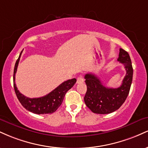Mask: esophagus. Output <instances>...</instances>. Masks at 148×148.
Listing matches in <instances>:
<instances>
[{
	"mask_svg": "<svg viewBox=\"0 0 148 148\" xmlns=\"http://www.w3.org/2000/svg\"><path fill=\"white\" fill-rule=\"evenodd\" d=\"M84 78H83L81 76H80L77 78V81H76V83H77V84H82V83H84Z\"/></svg>",
	"mask_w": 148,
	"mask_h": 148,
	"instance_id": "34e87169",
	"label": "esophagus"
}]
</instances>
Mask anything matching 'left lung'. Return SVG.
Segmentation results:
<instances>
[{"instance_id": "left-lung-1", "label": "left lung", "mask_w": 148, "mask_h": 148, "mask_svg": "<svg viewBox=\"0 0 148 148\" xmlns=\"http://www.w3.org/2000/svg\"><path fill=\"white\" fill-rule=\"evenodd\" d=\"M118 60L124 64L127 72L119 88L105 87L99 78L91 73L85 75L87 91L84 101L93 113L108 114L114 112L123 104L128 96L133 77L132 61L128 53L123 49H120Z\"/></svg>"}]
</instances>
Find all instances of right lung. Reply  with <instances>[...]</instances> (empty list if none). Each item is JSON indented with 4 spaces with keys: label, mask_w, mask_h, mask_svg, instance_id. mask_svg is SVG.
<instances>
[{
    "label": "right lung",
    "mask_w": 148,
    "mask_h": 148,
    "mask_svg": "<svg viewBox=\"0 0 148 148\" xmlns=\"http://www.w3.org/2000/svg\"><path fill=\"white\" fill-rule=\"evenodd\" d=\"M22 51L15 63L14 76H13L14 91L18 101L25 109L32 112V113H35V114H51V113H54L62 103L66 92L76 84V79H72L64 81L50 93H49L47 95L42 97H27L18 90L16 84H15V74L17 70L18 62H19Z\"/></svg>",
    "instance_id": "1"
}]
</instances>
